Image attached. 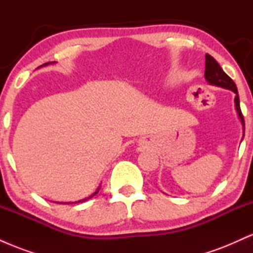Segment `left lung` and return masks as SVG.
Segmentation results:
<instances>
[{
    "label": "left lung",
    "mask_w": 253,
    "mask_h": 253,
    "mask_svg": "<svg viewBox=\"0 0 253 253\" xmlns=\"http://www.w3.org/2000/svg\"><path fill=\"white\" fill-rule=\"evenodd\" d=\"M205 77L207 80L208 83L214 84V85L222 86V88L229 89L237 95L236 98H234V102H236V109L238 112V115H239L240 120H242V124L245 128V121H244V117L242 109H240L239 104V96H238V90L236 86V83L232 81V78L227 76V75L223 72L221 66L219 65V63L214 59L211 54H206V70H205Z\"/></svg>",
    "instance_id": "left-lung-1"
}]
</instances>
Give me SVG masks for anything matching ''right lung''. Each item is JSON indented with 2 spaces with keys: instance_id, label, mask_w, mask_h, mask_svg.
Instances as JSON below:
<instances>
[{
  "instance_id": "obj_1",
  "label": "right lung",
  "mask_w": 253,
  "mask_h": 253,
  "mask_svg": "<svg viewBox=\"0 0 253 253\" xmlns=\"http://www.w3.org/2000/svg\"><path fill=\"white\" fill-rule=\"evenodd\" d=\"M51 63V62H50ZM50 63H45V64H42V65H46V64H50ZM98 190H100V188H98V189L96 190V191H95V193L94 194H92V195H90L89 197H86V199H84V200H81V201H78V202H75V203H80V202H84V201H86V200H89V199H91V197L92 196H95V195H96V194L98 193ZM58 203H59V202H58ZM60 203H62V202H60ZM72 203H74V202H72ZM64 205H68V203H64Z\"/></svg>"
}]
</instances>
